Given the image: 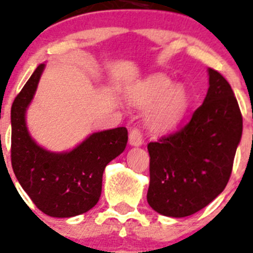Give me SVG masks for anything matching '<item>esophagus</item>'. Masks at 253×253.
<instances>
[{"label": "esophagus", "instance_id": "obj_1", "mask_svg": "<svg viewBox=\"0 0 253 253\" xmlns=\"http://www.w3.org/2000/svg\"><path fill=\"white\" fill-rule=\"evenodd\" d=\"M143 141V132L139 128H132V131L129 132V144L131 146H141Z\"/></svg>", "mask_w": 253, "mask_h": 253}]
</instances>
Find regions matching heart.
I'll list each match as a JSON object with an SVG mask.
<instances>
[{
    "mask_svg": "<svg viewBox=\"0 0 253 253\" xmlns=\"http://www.w3.org/2000/svg\"><path fill=\"white\" fill-rule=\"evenodd\" d=\"M128 99L134 106L144 109L147 126L157 132L173 128L185 114L189 95L180 84H171L163 74L146 78L129 91Z\"/></svg>",
    "mask_w": 253,
    "mask_h": 253,
    "instance_id": "heart-1",
    "label": "heart"
}]
</instances>
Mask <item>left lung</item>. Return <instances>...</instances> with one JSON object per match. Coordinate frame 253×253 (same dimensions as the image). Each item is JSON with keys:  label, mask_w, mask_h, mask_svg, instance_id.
Here are the masks:
<instances>
[{"label": "left lung", "mask_w": 253, "mask_h": 253, "mask_svg": "<svg viewBox=\"0 0 253 253\" xmlns=\"http://www.w3.org/2000/svg\"><path fill=\"white\" fill-rule=\"evenodd\" d=\"M241 134L234 91L210 68L207 97L188 124L147 146L149 207L164 216L184 217L209 205L229 181Z\"/></svg>", "instance_id": "1"}]
</instances>
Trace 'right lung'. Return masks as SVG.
<instances>
[{"label":"right lung","instance_id":"add662e5","mask_svg":"<svg viewBox=\"0 0 253 253\" xmlns=\"http://www.w3.org/2000/svg\"><path fill=\"white\" fill-rule=\"evenodd\" d=\"M43 69L44 64L38 65L12 104V168L42 212L53 217L77 216L99 202L105 167L125 151L128 133L126 127L92 133L68 153L39 147L27 131L24 114Z\"/></svg>","mask_w":253,"mask_h":253}]
</instances>
